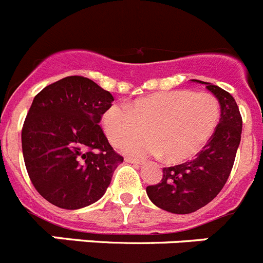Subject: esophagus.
I'll use <instances>...</instances> for the list:
<instances>
[{
  "label": "esophagus",
  "mask_w": 263,
  "mask_h": 263,
  "mask_svg": "<svg viewBox=\"0 0 263 263\" xmlns=\"http://www.w3.org/2000/svg\"><path fill=\"white\" fill-rule=\"evenodd\" d=\"M126 163H133V164H142V160H138L136 158H125Z\"/></svg>",
  "instance_id": "obj_1"
}]
</instances>
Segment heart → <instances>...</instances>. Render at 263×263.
<instances>
[{"label": "heart", "mask_w": 263, "mask_h": 263, "mask_svg": "<svg viewBox=\"0 0 263 263\" xmlns=\"http://www.w3.org/2000/svg\"><path fill=\"white\" fill-rule=\"evenodd\" d=\"M127 108L111 105L101 117L109 142L120 147L127 142L124 146L127 154L162 155L168 163H182L199 154L220 120L216 97L187 89L139 97ZM145 129L147 140L133 141L142 138Z\"/></svg>", "instance_id": "heart-1"}]
</instances>
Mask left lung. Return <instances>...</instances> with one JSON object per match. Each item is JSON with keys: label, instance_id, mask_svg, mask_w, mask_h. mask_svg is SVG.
Segmentation results:
<instances>
[{"label": "left lung", "instance_id": "8db88e82", "mask_svg": "<svg viewBox=\"0 0 263 263\" xmlns=\"http://www.w3.org/2000/svg\"><path fill=\"white\" fill-rule=\"evenodd\" d=\"M220 104V121L212 138L196 158L174 167H164L160 183L146 188L153 204L167 212L187 215L212 201L227 183L240 146L242 118L236 100L222 88L201 80Z\"/></svg>", "mask_w": 263, "mask_h": 263}]
</instances>
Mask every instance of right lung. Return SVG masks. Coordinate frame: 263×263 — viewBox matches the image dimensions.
Segmentation results:
<instances>
[{"mask_svg":"<svg viewBox=\"0 0 263 263\" xmlns=\"http://www.w3.org/2000/svg\"><path fill=\"white\" fill-rule=\"evenodd\" d=\"M113 96L83 76H67L32 100L22 129V153L36 191L63 210L104 196L124 158L109 145L100 120Z\"/></svg>","mask_w":263,"mask_h":263,"instance_id":"add662e5","label":"right lung"}]
</instances>
